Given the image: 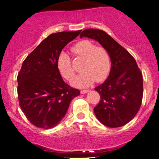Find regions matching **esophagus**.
Masks as SVG:
<instances>
[{
  "label": "esophagus",
  "instance_id": "obj_1",
  "mask_svg": "<svg viewBox=\"0 0 159 159\" xmlns=\"http://www.w3.org/2000/svg\"><path fill=\"white\" fill-rule=\"evenodd\" d=\"M88 91H89V90H81V93H82V94H84V93H88Z\"/></svg>",
  "mask_w": 159,
  "mask_h": 159
}]
</instances>
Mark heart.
<instances>
[{
	"label": "heart",
	"mask_w": 159,
	"mask_h": 159,
	"mask_svg": "<svg viewBox=\"0 0 159 159\" xmlns=\"http://www.w3.org/2000/svg\"><path fill=\"white\" fill-rule=\"evenodd\" d=\"M75 56L84 58L81 70L82 72L72 82L77 87L84 88L94 81L101 82L108 77L111 70V56L104 47H96L90 40H82L71 48ZM58 70L66 80H71L75 76V71L72 66L71 59L67 53L61 52L57 60Z\"/></svg>",
	"instance_id": "obj_1"
}]
</instances>
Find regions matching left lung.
<instances>
[{"label":"left lung","instance_id":"obj_1","mask_svg":"<svg viewBox=\"0 0 159 159\" xmlns=\"http://www.w3.org/2000/svg\"><path fill=\"white\" fill-rule=\"evenodd\" d=\"M88 37L100 43L110 52L111 71L106 81L95 88L100 95L94 113L103 125L123 126L137 114L143 96V80L135 59L104 30H84L80 38Z\"/></svg>","mask_w":159,"mask_h":159}]
</instances>
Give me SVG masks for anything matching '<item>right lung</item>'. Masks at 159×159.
Here are the masks:
<instances>
[{
    "label": "right lung",
    "mask_w": 159,
    "mask_h": 159,
    "mask_svg": "<svg viewBox=\"0 0 159 159\" xmlns=\"http://www.w3.org/2000/svg\"><path fill=\"white\" fill-rule=\"evenodd\" d=\"M80 32L49 35L22 63L17 75L18 100L22 112L35 126L55 127L64 117L71 100L80 94L63 81L57 65L62 49Z\"/></svg>",
    "instance_id": "obj_1"
}]
</instances>
